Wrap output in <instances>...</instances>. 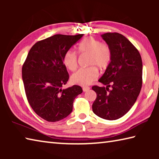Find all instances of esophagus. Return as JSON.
<instances>
[{
  "instance_id": "34e87169",
  "label": "esophagus",
  "mask_w": 159,
  "mask_h": 159,
  "mask_svg": "<svg viewBox=\"0 0 159 159\" xmlns=\"http://www.w3.org/2000/svg\"><path fill=\"white\" fill-rule=\"evenodd\" d=\"M90 90L89 87H83V92H86V91H88Z\"/></svg>"
}]
</instances>
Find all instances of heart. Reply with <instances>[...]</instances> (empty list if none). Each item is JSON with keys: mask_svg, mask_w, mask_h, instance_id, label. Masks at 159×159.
<instances>
[{"mask_svg": "<svg viewBox=\"0 0 159 159\" xmlns=\"http://www.w3.org/2000/svg\"><path fill=\"white\" fill-rule=\"evenodd\" d=\"M78 51L82 54L89 55L88 66L90 67L78 70L71 76L70 80L72 84L83 86L90 85L98 76V69H106L111 60V51L105 43H102L93 37L83 39L78 45ZM63 61L65 66L70 71H74L77 67L76 53L69 50L64 56Z\"/></svg>", "mask_w": 159, "mask_h": 159, "instance_id": "1", "label": "heart"}]
</instances>
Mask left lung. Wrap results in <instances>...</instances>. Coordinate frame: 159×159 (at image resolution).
I'll use <instances>...</instances> for the list:
<instances>
[{"mask_svg": "<svg viewBox=\"0 0 159 159\" xmlns=\"http://www.w3.org/2000/svg\"><path fill=\"white\" fill-rule=\"evenodd\" d=\"M111 51V60L99 82L93 86L97 98L93 111L106 120H116L127 114L136 102L142 85V61L139 51L122 34H102Z\"/></svg>", "mask_w": 159, "mask_h": 159, "instance_id": "8db88e82", "label": "left lung"}]
</instances>
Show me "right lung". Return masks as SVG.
<instances>
[{"instance_id":"right-lung-1","label":"right lung","mask_w":159,"mask_h":159,"mask_svg":"<svg viewBox=\"0 0 159 159\" xmlns=\"http://www.w3.org/2000/svg\"><path fill=\"white\" fill-rule=\"evenodd\" d=\"M83 36L56 34L35 43L22 66V80L28 102L34 111L49 122L71 114L75 98L83 93L74 85L62 89L69 80L63 58Z\"/></svg>"}]
</instances>
